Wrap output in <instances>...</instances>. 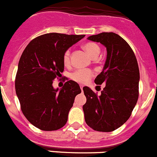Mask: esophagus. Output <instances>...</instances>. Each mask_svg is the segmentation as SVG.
Instances as JSON below:
<instances>
[{
  "label": "esophagus",
  "instance_id": "esophagus-1",
  "mask_svg": "<svg viewBox=\"0 0 157 157\" xmlns=\"http://www.w3.org/2000/svg\"><path fill=\"white\" fill-rule=\"evenodd\" d=\"M80 88H81L82 91V89H83V86H82V85H80Z\"/></svg>",
  "mask_w": 157,
  "mask_h": 157
}]
</instances>
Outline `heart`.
<instances>
[{"mask_svg": "<svg viewBox=\"0 0 157 157\" xmlns=\"http://www.w3.org/2000/svg\"><path fill=\"white\" fill-rule=\"evenodd\" d=\"M85 50L87 52L92 59L97 58L100 53V48L95 43L89 42L86 43L83 46ZM70 58V51L67 50L65 52L63 56V62L65 64H68L69 62ZM92 76V71L89 69H79L74 71L71 75V78L75 82L79 83H86L89 82L90 78Z\"/></svg>", "mask_w": 157, "mask_h": 157, "instance_id": "heart-1", "label": "heart"}]
</instances>
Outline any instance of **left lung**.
Masks as SVG:
<instances>
[{"label": "left lung", "instance_id": "1", "mask_svg": "<svg viewBox=\"0 0 157 157\" xmlns=\"http://www.w3.org/2000/svg\"><path fill=\"white\" fill-rule=\"evenodd\" d=\"M88 39L106 48L107 56L95 84L105 83L97 95L90 88H83L86 102L83 105L86 124L99 132H112L124 124L131 116L139 96L140 71L133 51L122 37L102 32Z\"/></svg>", "mask_w": 157, "mask_h": 157}]
</instances>
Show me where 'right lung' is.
I'll list each match as a JSON object with an SVG mask.
<instances>
[{
	"label": "right lung",
	"mask_w": 157,
	"mask_h": 157,
	"mask_svg": "<svg viewBox=\"0 0 157 157\" xmlns=\"http://www.w3.org/2000/svg\"><path fill=\"white\" fill-rule=\"evenodd\" d=\"M86 36L48 33L33 39L19 60L15 91L22 113L33 126L44 131L61 129L81 89L72 80L62 89L52 86L64 71L63 56Z\"/></svg>",
	"instance_id": "obj_1"
}]
</instances>
